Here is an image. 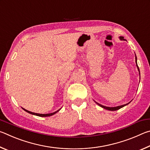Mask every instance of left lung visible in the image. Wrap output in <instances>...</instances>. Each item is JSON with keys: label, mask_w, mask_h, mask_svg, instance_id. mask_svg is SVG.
<instances>
[{"label": "left lung", "mask_w": 150, "mask_h": 150, "mask_svg": "<svg viewBox=\"0 0 150 150\" xmlns=\"http://www.w3.org/2000/svg\"><path fill=\"white\" fill-rule=\"evenodd\" d=\"M119 38H120V40H126L125 39H124V37L123 36H120L119 37ZM135 56H136V66H137V68H138V71H139V79H140V73H139V67H138V64H137V57H136V54H135ZM95 101V100H94ZM132 101V100H131ZM130 101V102H131ZM95 102L97 104V105H98V106H100V107H102V108H105V109H106V110H111V111H115V110H119V109L120 108H122V107H124V106H126V105H128L129 103H130V102H129L128 103H127V104H125V105H120V106H115V107H109V106H103V105H100V104H99V103H96V101H95Z\"/></svg>", "instance_id": "obj_1"}]
</instances>
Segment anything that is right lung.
Wrapping results in <instances>:
<instances>
[{"label":"right lung","mask_w":150,"mask_h":150,"mask_svg":"<svg viewBox=\"0 0 150 150\" xmlns=\"http://www.w3.org/2000/svg\"><path fill=\"white\" fill-rule=\"evenodd\" d=\"M60 108V109H61ZM22 109H23L24 110H25L26 112H28L30 114H31V115H35V116H40V117H47V116H52L55 115V113H57V112H59L60 110V109H59V110H57V111L54 112H52V113H49V114H38V113H35V112H30V111H28L26 110V109H24L22 108Z\"/></svg>","instance_id":"obj_1"}]
</instances>
